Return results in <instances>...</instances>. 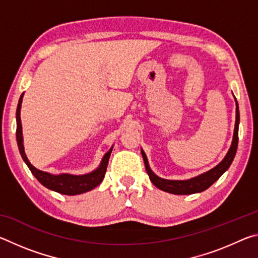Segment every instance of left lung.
I'll return each mask as SVG.
<instances>
[{"label": "left lung", "mask_w": 258, "mask_h": 258, "mask_svg": "<svg viewBox=\"0 0 258 258\" xmlns=\"http://www.w3.org/2000/svg\"><path fill=\"white\" fill-rule=\"evenodd\" d=\"M235 104H237V115H235V126H234V134H233V141L232 145L228 154H226L225 158L218 164L216 167H214L211 171L207 173H204L202 175L197 177L190 178V180L186 181H171V180H164V178H160L154 173L149 167V164H148L147 157L145 152L141 150V154L143 157V160H145V166L146 171L148 175L150 177V181L154 183L155 186L158 187V189L169 192V194L174 195H191L196 194V192H202L204 190L208 189L214 182L220 178V176L223 174L226 169L230 167L231 163L235 156V152H237V147H238V131H239V120H240V115H239V107L238 102L235 100Z\"/></svg>", "instance_id": "obj_1"}]
</instances>
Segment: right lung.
Instances as JSON below:
<instances>
[{
  "label": "right lung",
  "instance_id": "add662e5",
  "mask_svg": "<svg viewBox=\"0 0 258 258\" xmlns=\"http://www.w3.org/2000/svg\"><path fill=\"white\" fill-rule=\"evenodd\" d=\"M23 95L19 99L18 107H17L16 112V118H17V131H16V137H17V143H18V148L20 151V155L23 157V159L26 164H27L30 172L33 173V175L40 181L43 185L46 186L47 189L53 190L55 192L62 195L74 196V195H80L84 194L90 190L94 189L95 186H98L100 183L102 182L104 174L107 171L108 160L110 157L111 150H109L106 155H104L103 159L101 161V165L95 169V171L91 172L85 175H71V174H60V175H52L46 172H42L40 169L35 168L34 166L29 163L27 157L25 155L24 151V145H23V132H21V121H20V107L21 101H23Z\"/></svg>",
  "mask_w": 258,
  "mask_h": 258
}]
</instances>
